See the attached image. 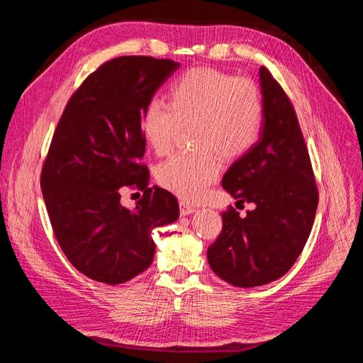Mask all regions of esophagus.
<instances>
[{
  "label": "esophagus",
  "instance_id": "esophagus-1",
  "mask_svg": "<svg viewBox=\"0 0 363 363\" xmlns=\"http://www.w3.org/2000/svg\"><path fill=\"white\" fill-rule=\"evenodd\" d=\"M195 212V206H192L191 203H188V201H180V213L183 215V216H186V215H191V213H194Z\"/></svg>",
  "mask_w": 363,
  "mask_h": 363
}]
</instances>
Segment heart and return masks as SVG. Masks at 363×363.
Here are the masks:
<instances>
[{
  "instance_id": "b5f03b06",
  "label": "heart",
  "mask_w": 363,
  "mask_h": 363,
  "mask_svg": "<svg viewBox=\"0 0 363 363\" xmlns=\"http://www.w3.org/2000/svg\"><path fill=\"white\" fill-rule=\"evenodd\" d=\"M262 95L245 79L213 68H194L169 87V103L151 100L140 121L147 144L157 155L171 145L182 124L192 125L196 148L163 160L156 175L164 189L199 200L221 171V159H236L257 144L263 128Z\"/></svg>"
}]
</instances>
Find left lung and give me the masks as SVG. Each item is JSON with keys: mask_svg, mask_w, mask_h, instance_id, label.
I'll use <instances>...</instances> for the list:
<instances>
[{"mask_svg": "<svg viewBox=\"0 0 363 363\" xmlns=\"http://www.w3.org/2000/svg\"><path fill=\"white\" fill-rule=\"evenodd\" d=\"M263 128L257 144L224 174L223 188L255 208L240 218L223 213V232L207 250L219 279L255 288L286 274L301 255L313 225L318 191L301 128L281 86L259 69Z\"/></svg>", "mask_w": 363, "mask_h": 363, "instance_id": "left-lung-1", "label": "left lung"}]
</instances>
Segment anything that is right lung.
<instances>
[{
    "label": "right lung",
    "instance_id": "right-lung-1",
    "mask_svg": "<svg viewBox=\"0 0 363 363\" xmlns=\"http://www.w3.org/2000/svg\"><path fill=\"white\" fill-rule=\"evenodd\" d=\"M180 63L147 56L106 62L71 96L54 131L40 189L57 242L72 267L95 281L119 284L144 272L156 252L151 232L177 221L167 189L148 188L140 163L142 113ZM145 195L135 209L120 188Z\"/></svg>",
    "mask_w": 363,
    "mask_h": 363
}]
</instances>
